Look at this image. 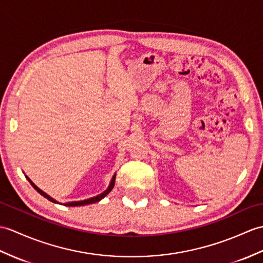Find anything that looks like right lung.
<instances>
[{"label": "right lung", "instance_id": "right-lung-1", "mask_svg": "<svg viewBox=\"0 0 263 263\" xmlns=\"http://www.w3.org/2000/svg\"><path fill=\"white\" fill-rule=\"evenodd\" d=\"M28 178V177H27ZM28 180L30 181V184H31L32 186H33V188L35 189L36 192H38L40 195H42V196L44 197H46L47 199H49L50 201H52V203H57L56 200H54L53 198H51L50 196H49V195H47L45 192H42L40 188H38L36 187L33 182L30 180L29 178H28ZM114 182H115V175L113 176V178H112V180H111V184H109V186H108V188L106 189L105 192L104 193H102V194H100V195H97V196H95V197H91V198H88V199H85V200H81V201H69V203H66V204H64L65 206H84V205H88V204H93V203H96V201H100L102 198H104L106 196V195L112 191L113 189V187H114Z\"/></svg>", "mask_w": 263, "mask_h": 263}]
</instances>
